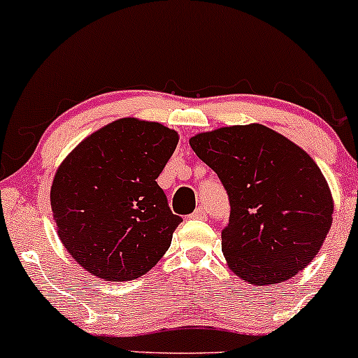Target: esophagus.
Wrapping results in <instances>:
<instances>
[{
	"label": "esophagus",
	"mask_w": 358,
	"mask_h": 358,
	"mask_svg": "<svg viewBox=\"0 0 358 358\" xmlns=\"http://www.w3.org/2000/svg\"><path fill=\"white\" fill-rule=\"evenodd\" d=\"M191 218L192 220H206L208 218V213H206V210H204L203 206H199V208H196L194 213H192Z\"/></svg>",
	"instance_id": "obj_1"
}]
</instances>
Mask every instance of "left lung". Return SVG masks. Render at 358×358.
Here are the masks:
<instances>
[{
	"label": "left lung",
	"mask_w": 358,
	"mask_h": 358,
	"mask_svg": "<svg viewBox=\"0 0 358 358\" xmlns=\"http://www.w3.org/2000/svg\"><path fill=\"white\" fill-rule=\"evenodd\" d=\"M189 145L230 198L222 231L228 267L255 286L284 282L303 271L333 222L331 191L315 160L260 123L203 131Z\"/></svg>",
	"instance_id": "obj_1"
}]
</instances>
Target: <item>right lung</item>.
Instances as JSON below:
<instances>
[{
  "mask_svg": "<svg viewBox=\"0 0 358 358\" xmlns=\"http://www.w3.org/2000/svg\"><path fill=\"white\" fill-rule=\"evenodd\" d=\"M179 142L157 122L120 118L62 160L50 187L57 235L76 262L99 279L131 280L171 247L182 218L157 184Z\"/></svg>",
  "mask_w": 358,
  "mask_h": 358,
  "instance_id": "1",
  "label": "right lung"
}]
</instances>
